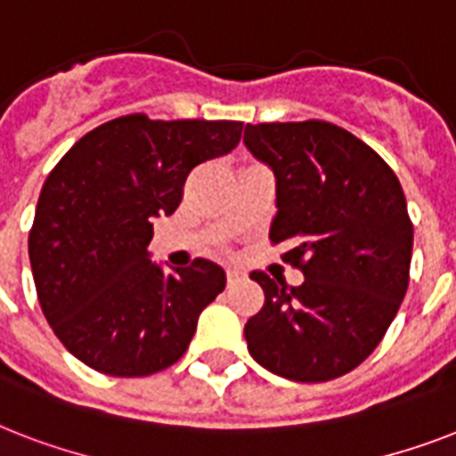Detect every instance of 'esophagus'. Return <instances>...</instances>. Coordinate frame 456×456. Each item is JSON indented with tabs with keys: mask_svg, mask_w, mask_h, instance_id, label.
Listing matches in <instances>:
<instances>
[{
	"mask_svg": "<svg viewBox=\"0 0 456 456\" xmlns=\"http://www.w3.org/2000/svg\"><path fill=\"white\" fill-rule=\"evenodd\" d=\"M239 279H243V272L236 270V267H229V270H227V281H229V284H236Z\"/></svg>",
	"mask_w": 456,
	"mask_h": 456,
	"instance_id": "obj_1",
	"label": "esophagus"
}]
</instances>
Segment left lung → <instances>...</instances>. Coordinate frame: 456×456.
<instances>
[{
    "mask_svg": "<svg viewBox=\"0 0 456 456\" xmlns=\"http://www.w3.org/2000/svg\"><path fill=\"white\" fill-rule=\"evenodd\" d=\"M243 144L274 172L270 241L305 277L250 274L265 305L243 329L248 353L289 381L338 379L374 353L410 286L403 186L374 149L322 120L246 125Z\"/></svg>",
    "mask_w": 456,
    "mask_h": 456,
    "instance_id": "obj_1",
    "label": "left lung"
}]
</instances>
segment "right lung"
<instances>
[{"label":"right lung","instance_id":"add662e5","mask_svg":"<svg viewBox=\"0 0 456 456\" xmlns=\"http://www.w3.org/2000/svg\"><path fill=\"white\" fill-rule=\"evenodd\" d=\"M236 120L123 116L87 132L49 172L28 253L46 322L87 367L149 376L186 353L199 314L227 284L196 257L151 263L153 220L182 203L189 172L239 144Z\"/></svg>","mask_w":456,"mask_h":456}]
</instances>
